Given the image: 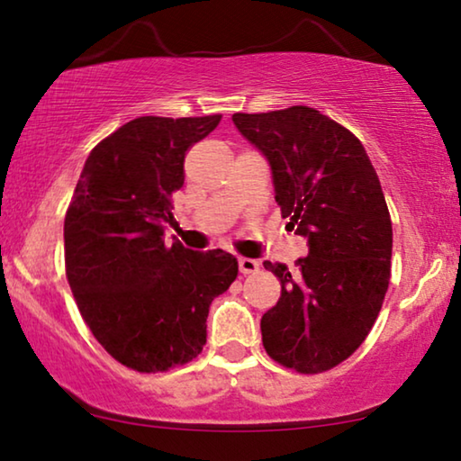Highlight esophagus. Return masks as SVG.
I'll list each match as a JSON object with an SVG mask.
<instances>
[{"label": "esophagus", "mask_w": 461, "mask_h": 461, "mask_svg": "<svg viewBox=\"0 0 461 461\" xmlns=\"http://www.w3.org/2000/svg\"><path fill=\"white\" fill-rule=\"evenodd\" d=\"M238 267H240V273L249 275V273L258 271V260H254V258H240L238 260Z\"/></svg>", "instance_id": "34e87169"}]
</instances>
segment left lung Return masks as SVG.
Returning <instances> with one entry per match:
<instances>
[{"label":"left lung","mask_w":461,"mask_h":461,"mask_svg":"<svg viewBox=\"0 0 461 461\" xmlns=\"http://www.w3.org/2000/svg\"><path fill=\"white\" fill-rule=\"evenodd\" d=\"M271 167L275 201L306 238L298 269L265 260L281 298L260 319L273 360L304 375L352 356L383 306L393 231L379 176L356 136L312 107L233 113Z\"/></svg>","instance_id":"left-lung-1"}]
</instances>
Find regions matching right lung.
I'll use <instances>...</instances> for the list:
<instances>
[{
    "instance_id": "right-lung-1",
    "label": "right lung",
    "mask_w": 461,
    "mask_h": 461,
    "mask_svg": "<svg viewBox=\"0 0 461 461\" xmlns=\"http://www.w3.org/2000/svg\"><path fill=\"white\" fill-rule=\"evenodd\" d=\"M219 120L144 115L123 123L91 150L66 212V275L82 319L139 373L196 358L211 302L238 277L233 254L163 238L186 150Z\"/></svg>"
}]
</instances>
